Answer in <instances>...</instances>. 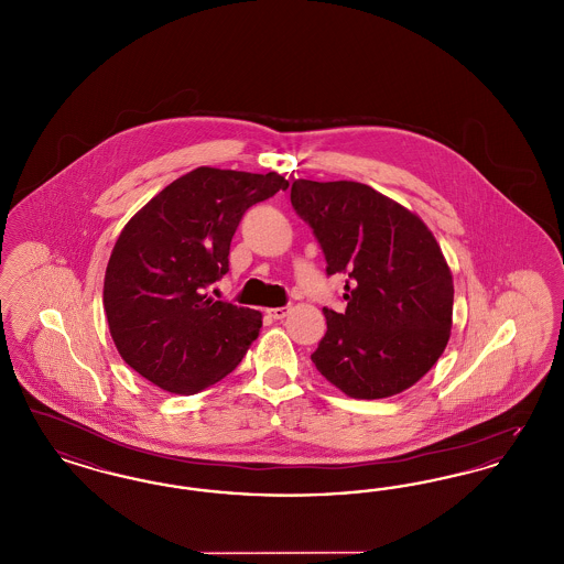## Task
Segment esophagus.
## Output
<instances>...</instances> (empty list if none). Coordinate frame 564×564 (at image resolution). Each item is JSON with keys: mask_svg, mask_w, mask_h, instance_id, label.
<instances>
[{"mask_svg": "<svg viewBox=\"0 0 564 564\" xmlns=\"http://www.w3.org/2000/svg\"><path fill=\"white\" fill-rule=\"evenodd\" d=\"M288 313H290L288 306H279V308H269V311H267V315H269L270 319H283Z\"/></svg>", "mask_w": 564, "mask_h": 564, "instance_id": "esophagus-1", "label": "esophagus"}]
</instances>
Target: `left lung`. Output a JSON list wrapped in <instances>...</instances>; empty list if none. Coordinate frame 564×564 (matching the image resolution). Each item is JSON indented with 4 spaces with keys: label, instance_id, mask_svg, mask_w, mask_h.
<instances>
[{
    "label": "left lung",
    "instance_id": "8db88e82",
    "mask_svg": "<svg viewBox=\"0 0 564 564\" xmlns=\"http://www.w3.org/2000/svg\"><path fill=\"white\" fill-rule=\"evenodd\" d=\"M292 207L322 245L325 272H345V313L323 306L315 368L355 400L391 398L446 349L453 274L419 215L359 182L292 184Z\"/></svg>",
    "mask_w": 564,
    "mask_h": 564
}]
</instances>
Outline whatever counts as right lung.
<instances>
[{
  "mask_svg": "<svg viewBox=\"0 0 564 564\" xmlns=\"http://www.w3.org/2000/svg\"><path fill=\"white\" fill-rule=\"evenodd\" d=\"M288 186L276 173L198 166L131 217L109 256L104 306L134 372L194 395L241 364L262 315L214 300L207 288L228 272L245 212Z\"/></svg>",
  "mask_w": 564,
  "mask_h": 564,
  "instance_id": "right-lung-1",
  "label": "right lung"
}]
</instances>
